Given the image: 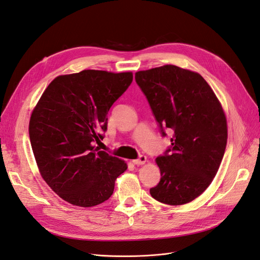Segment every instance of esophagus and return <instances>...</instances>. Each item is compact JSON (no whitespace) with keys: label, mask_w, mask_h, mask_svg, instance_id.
Segmentation results:
<instances>
[{"label":"esophagus","mask_w":260,"mask_h":260,"mask_svg":"<svg viewBox=\"0 0 260 260\" xmlns=\"http://www.w3.org/2000/svg\"><path fill=\"white\" fill-rule=\"evenodd\" d=\"M146 161H147V157L145 155H140L137 159L133 160V164L134 165H143Z\"/></svg>","instance_id":"obj_1"}]
</instances>
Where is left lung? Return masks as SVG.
I'll list each match as a JSON object with an SVG mask.
<instances>
[{
	"label": "left lung",
	"mask_w": 260,
	"mask_h": 260,
	"mask_svg": "<svg viewBox=\"0 0 260 260\" xmlns=\"http://www.w3.org/2000/svg\"><path fill=\"white\" fill-rule=\"evenodd\" d=\"M155 120L171 146L155 160L160 181L150 189L159 203L180 206L197 198L214 179L227 143L222 105L198 73L164 65L135 74Z\"/></svg>",
	"instance_id": "obj_1"
}]
</instances>
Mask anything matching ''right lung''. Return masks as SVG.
<instances>
[{"mask_svg": "<svg viewBox=\"0 0 260 260\" xmlns=\"http://www.w3.org/2000/svg\"><path fill=\"white\" fill-rule=\"evenodd\" d=\"M133 74L85 70L56 77L34 108L28 134L43 179L74 206H98L112 195L124 160L94 143L107 131V114Z\"/></svg>", "mask_w": 260, "mask_h": 260, "instance_id": "1", "label": "right lung"}]
</instances>
